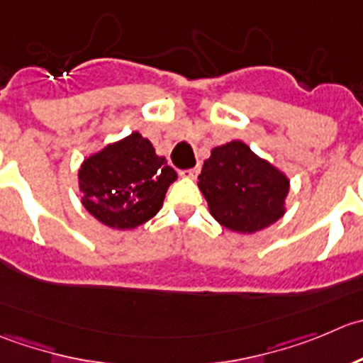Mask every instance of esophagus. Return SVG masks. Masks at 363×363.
<instances>
[{
  "label": "esophagus",
  "instance_id": "1",
  "mask_svg": "<svg viewBox=\"0 0 363 363\" xmlns=\"http://www.w3.org/2000/svg\"><path fill=\"white\" fill-rule=\"evenodd\" d=\"M197 173H199V167H192V169H186V171H182L180 177L183 178H196Z\"/></svg>",
  "mask_w": 363,
  "mask_h": 363
}]
</instances>
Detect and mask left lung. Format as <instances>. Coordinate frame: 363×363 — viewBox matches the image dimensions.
I'll list each match as a JSON object with an SVG mask.
<instances>
[{"label": "left lung", "mask_w": 363, "mask_h": 363, "mask_svg": "<svg viewBox=\"0 0 363 363\" xmlns=\"http://www.w3.org/2000/svg\"><path fill=\"white\" fill-rule=\"evenodd\" d=\"M197 180L211 217L233 233L252 235L286 213L289 178L243 141L211 150Z\"/></svg>", "instance_id": "1"}]
</instances>
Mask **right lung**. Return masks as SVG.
Listing matches in <instances>:
<instances>
[{"mask_svg":"<svg viewBox=\"0 0 363 363\" xmlns=\"http://www.w3.org/2000/svg\"><path fill=\"white\" fill-rule=\"evenodd\" d=\"M177 171L139 132L109 143L82 160L77 173L81 203L104 225L135 229L162 208Z\"/></svg>","mask_w":363,"mask_h":363,"instance_id":"right-lung-1","label":"right lung"}]
</instances>
